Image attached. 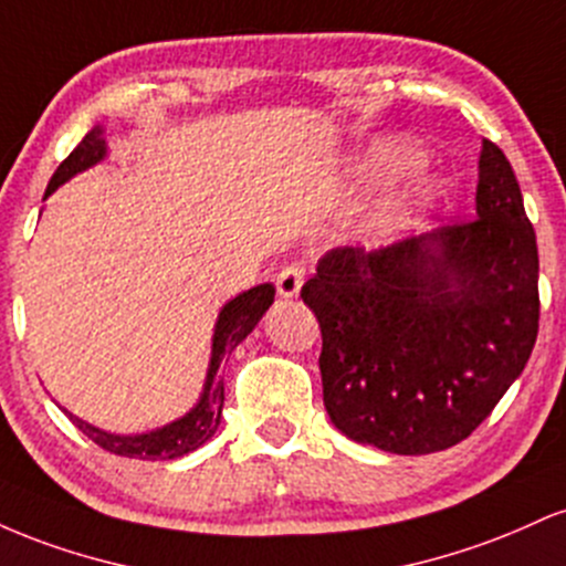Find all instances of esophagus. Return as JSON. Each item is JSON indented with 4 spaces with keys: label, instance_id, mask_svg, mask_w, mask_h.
I'll list each match as a JSON object with an SVG mask.
<instances>
[{
    "label": "esophagus",
    "instance_id": "esophagus-1",
    "mask_svg": "<svg viewBox=\"0 0 566 566\" xmlns=\"http://www.w3.org/2000/svg\"><path fill=\"white\" fill-rule=\"evenodd\" d=\"M303 276H305L303 265H297V263L284 265V269L276 274L279 297H297V292H301V287H303Z\"/></svg>",
    "mask_w": 566,
    "mask_h": 566
}]
</instances>
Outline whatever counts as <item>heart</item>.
Returning a JSON list of instances; mask_svg holds the SVG:
<instances>
[{"label":"heart","mask_w":566,"mask_h":566,"mask_svg":"<svg viewBox=\"0 0 566 566\" xmlns=\"http://www.w3.org/2000/svg\"><path fill=\"white\" fill-rule=\"evenodd\" d=\"M418 161H420L418 154H415L412 148H394V151H388L386 157H380L382 170L394 175L412 172L415 167H418ZM431 197H433V188L428 184H418L412 188H405V191L394 193V197H388L378 210L373 212V218H369V231H373V237L388 239V237H399V233L412 229V226L418 223L420 212H423L428 201H431Z\"/></svg>","instance_id":"heart-1"}]
</instances>
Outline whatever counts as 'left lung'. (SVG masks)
<instances>
[{
  "mask_svg": "<svg viewBox=\"0 0 566 566\" xmlns=\"http://www.w3.org/2000/svg\"><path fill=\"white\" fill-rule=\"evenodd\" d=\"M301 297L322 327L337 431L394 454L471 437L522 375L541 319L535 229L511 161L484 138L476 218L373 252L337 247Z\"/></svg>",
  "mask_w": 566,
  "mask_h": 566,
  "instance_id": "1",
  "label": "left lung"
}]
</instances>
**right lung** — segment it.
Segmentation results:
<instances>
[{"label":"right lung","instance_id":"obj_1","mask_svg":"<svg viewBox=\"0 0 566 566\" xmlns=\"http://www.w3.org/2000/svg\"><path fill=\"white\" fill-rule=\"evenodd\" d=\"M106 157V140H103V129L93 127L84 135L80 146L61 161L53 178H50L44 197L55 191L57 186L66 184L76 172L87 170ZM274 284H258V287L242 292L233 301H229L220 311L216 335H212V356L210 369H207L205 391H201L197 407L186 412L184 418L172 420L170 426L157 428V431L138 433V437H119V433L101 431V428L84 423L76 415L69 412L74 426L80 428L84 437H90L97 447L106 452L122 454V458H138V460H175L184 454L199 450L220 426V412H223V378H220V365L226 356L231 354L247 335L255 329V324L263 319L269 305L274 303Z\"/></svg>","mask_w":566,"mask_h":566}]
</instances>
